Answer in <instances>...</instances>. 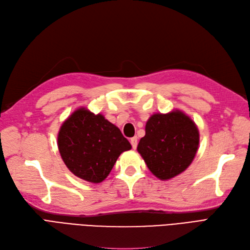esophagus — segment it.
Masks as SVG:
<instances>
[{
	"instance_id": "obj_1",
	"label": "esophagus",
	"mask_w": 250,
	"mask_h": 250,
	"mask_svg": "<svg viewBox=\"0 0 250 250\" xmlns=\"http://www.w3.org/2000/svg\"><path fill=\"white\" fill-rule=\"evenodd\" d=\"M131 144H132L133 149H136V148H137V145H138V138H137V137L131 138Z\"/></svg>"
}]
</instances>
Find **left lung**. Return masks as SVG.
Here are the masks:
<instances>
[{"label": "left lung", "mask_w": 250, "mask_h": 250, "mask_svg": "<svg viewBox=\"0 0 250 250\" xmlns=\"http://www.w3.org/2000/svg\"><path fill=\"white\" fill-rule=\"evenodd\" d=\"M199 144L200 133L195 122L182 110L173 109L148 118L137 150L155 177L169 180L189 167Z\"/></svg>", "instance_id": "1"}]
</instances>
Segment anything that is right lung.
Wrapping results in <instances>:
<instances>
[{
	"instance_id": "1",
	"label": "right lung",
	"mask_w": 250,
	"mask_h": 250,
	"mask_svg": "<svg viewBox=\"0 0 250 250\" xmlns=\"http://www.w3.org/2000/svg\"><path fill=\"white\" fill-rule=\"evenodd\" d=\"M58 147L67 168L91 183L105 180L118 156L132 148L115 125L85 107L76 109L62 124Z\"/></svg>"
}]
</instances>
